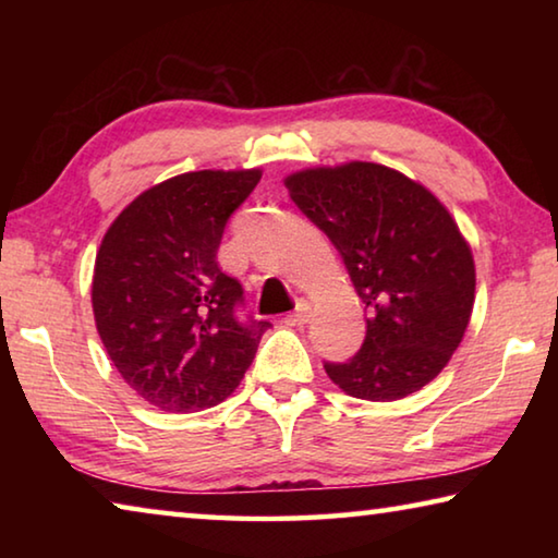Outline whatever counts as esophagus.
<instances>
[{"instance_id":"esophagus-1","label":"esophagus","mask_w":558,"mask_h":558,"mask_svg":"<svg viewBox=\"0 0 558 558\" xmlns=\"http://www.w3.org/2000/svg\"><path fill=\"white\" fill-rule=\"evenodd\" d=\"M310 319V305L305 300H298V307L292 310L290 315H286V325H290V327H300V325H305Z\"/></svg>"}]
</instances>
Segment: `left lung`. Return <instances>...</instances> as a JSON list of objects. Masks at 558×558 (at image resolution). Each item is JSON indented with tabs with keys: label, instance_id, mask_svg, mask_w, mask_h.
I'll return each mask as SVG.
<instances>
[{
	"label": "left lung",
	"instance_id": "8db88e82",
	"mask_svg": "<svg viewBox=\"0 0 558 558\" xmlns=\"http://www.w3.org/2000/svg\"><path fill=\"white\" fill-rule=\"evenodd\" d=\"M286 186L335 243L369 315L359 352L325 362L329 379L366 401L423 389L450 362L475 302L458 223L426 186L374 162L305 169Z\"/></svg>",
	"mask_w": 558,
	"mask_h": 558
}]
</instances>
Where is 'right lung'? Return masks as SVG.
<instances>
[{
  "mask_svg": "<svg viewBox=\"0 0 558 558\" xmlns=\"http://www.w3.org/2000/svg\"><path fill=\"white\" fill-rule=\"evenodd\" d=\"M260 169H202L147 189L102 235L93 315L122 379L167 413L221 403L256 356L268 319H239L241 282L216 260Z\"/></svg>",
  "mask_w": 558,
  "mask_h": 558,
  "instance_id": "add662e5",
  "label": "right lung"
}]
</instances>
